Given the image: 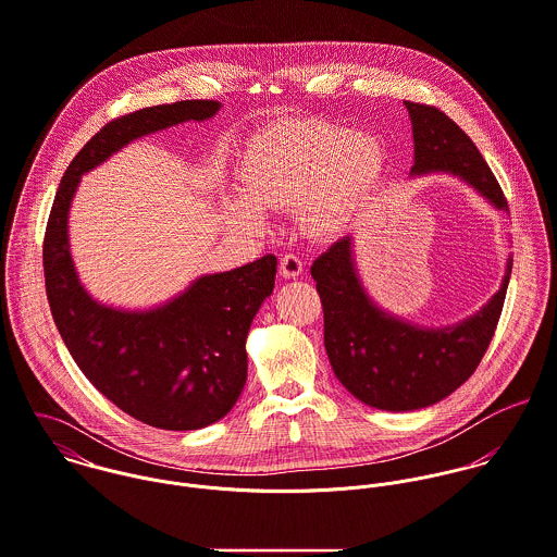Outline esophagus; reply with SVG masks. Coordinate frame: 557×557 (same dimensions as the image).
I'll return each instance as SVG.
<instances>
[{"label":"esophagus","instance_id":"obj_1","mask_svg":"<svg viewBox=\"0 0 557 557\" xmlns=\"http://www.w3.org/2000/svg\"><path fill=\"white\" fill-rule=\"evenodd\" d=\"M301 271H304V262H301L299 256H295V253H284V256H282V260H280V273H282L284 277H288V280L299 277Z\"/></svg>","mask_w":557,"mask_h":557}]
</instances>
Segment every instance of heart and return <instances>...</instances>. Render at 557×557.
<instances>
[{
	"label": "heart",
	"instance_id": "heart-1",
	"mask_svg": "<svg viewBox=\"0 0 557 557\" xmlns=\"http://www.w3.org/2000/svg\"><path fill=\"white\" fill-rule=\"evenodd\" d=\"M387 163L383 139L327 120H282L251 135L238 185L223 198L230 220L260 230L267 211L295 205L304 232L332 238L357 218Z\"/></svg>",
	"mask_w": 557,
	"mask_h": 557
}]
</instances>
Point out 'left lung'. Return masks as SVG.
Wrapping results in <instances>:
<instances>
[{"mask_svg":"<svg viewBox=\"0 0 557 557\" xmlns=\"http://www.w3.org/2000/svg\"><path fill=\"white\" fill-rule=\"evenodd\" d=\"M413 126L411 174L447 172L508 213L504 191L469 135L442 110L405 101ZM512 271L473 317L451 327H418L381 310L361 286L352 238L342 236L312 264L325 314V348L337 381L383 411L431 407L458 389L482 361L502 317Z\"/></svg>","mask_w":557,"mask_h":557,"instance_id":"obj_1","label":"left lung"}]
</instances>
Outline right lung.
I'll list each match as a JSON object with an SVG mask.
<instances>
[{
	"label": "right lung",
	"mask_w": 557,
	"mask_h": 557,
	"mask_svg": "<svg viewBox=\"0 0 557 557\" xmlns=\"http://www.w3.org/2000/svg\"><path fill=\"white\" fill-rule=\"evenodd\" d=\"M220 101H178L108 122L71 161L45 232L49 308L88 381L131 418L163 431L205 429L234 407L247 381L245 339L273 293L277 258L198 277L152 310L103 306L82 286L69 249V209L82 176L137 137L209 120Z\"/></svg>",
	"instance_id": "right-lung-1"
}]
</instances>
